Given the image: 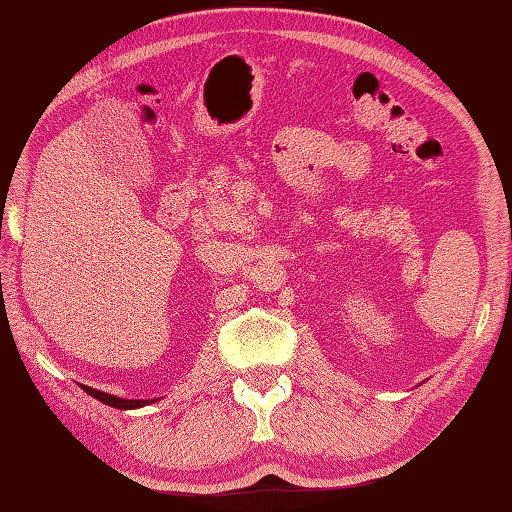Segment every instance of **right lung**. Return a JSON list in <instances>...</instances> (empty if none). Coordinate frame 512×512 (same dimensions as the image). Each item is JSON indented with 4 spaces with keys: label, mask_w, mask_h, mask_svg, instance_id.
Returning <instances> with one entry per match:
<instances>
[{
    "label": "right lung",
    "mask_w": 512,
    "mask_h": 512,
    "mask_svg": "<svg viewBox=\"0 0 512 512\" xmlns=\"http://www.w3.org/2000/svg\"><path fill=\"white\" fill-rule=\"evenodd\" d=\"M82 390L86 394H91V397H95L98 401L106 403V406L120 408V410H136V408H142V406H149V403H153V401H158V399H120V397H115V394L93 390V388H89V385H82Z\"/></svg>",
    "instance_id": "obj_1"
}]
</instances>
